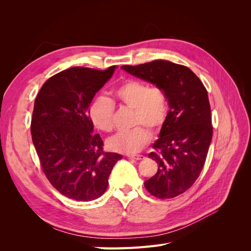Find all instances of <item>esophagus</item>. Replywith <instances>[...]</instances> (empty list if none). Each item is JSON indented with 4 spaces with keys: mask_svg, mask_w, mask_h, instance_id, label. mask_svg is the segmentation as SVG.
Masks as SVG:
<instances>
[{
    "mask_svg": "<svg viewBox=\"0 0 251 251\" xmlns=\"http://www.w3.org/2000/svg\"><path fill=\"white\" fill-rule=\"evenodd\" d=\"M127 157L131 159H135V160H142V159H144L143 155H127Z\"/></svg>",
    "mask_w": 251,
    "mask_h": 251,
    "instance_id": "1",
    "label": "esophagus"
}]
</instances>
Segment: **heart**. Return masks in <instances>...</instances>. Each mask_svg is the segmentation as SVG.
Wrapping results in <instances>:
<instances>
[{"mask_svg": "<svg viewBox=\"0 0 251 251\" xmlns=\"http://www.w3.org/2000/svg\"><path fill=\"white\" fill-rule=\"evenodd\" d=\"M114 98L120 104L133 109L132 126L108 140V147L118 153L133 154L141 151L151 140V131L160 130L169 113L168 97L158 86H149L140 79H126L114 90ZM115 105L107 97H97L91 103L89 115L98 130L111 132L114 128ZM148 128L147 129L146 127Z\"/></svg>", "mask_w": 251, "mask_h": 251, "instance_id": "obj_1", "label": "heart"}]
</instances>
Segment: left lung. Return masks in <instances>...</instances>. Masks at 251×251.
I'll use <instances>...</instances> for the list:
<instances>
[{"mask_svg":"<svg viewBox=\"0 0 251 251\" xmlns=\"http://www.w3.org/2000/svg\"><path fill=\"white\" fill-rule=\"evenodd\" d=\"M121 69L164 90L170 111L149 158L158 164L153 177L144 182L159 199L186 192L198 179L212 138L210 104L206 88L189 68L157 59Z\"/></svg>","mask_w":251,"mask_h":251,"instance_id":"obj_1","label":"left lung"}]
</instances>
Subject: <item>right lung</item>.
Here are the masks:
<instances>
[{"label":"right lung","instance_id":"right-lung-1","mask_svg":"<svg viewBox=\"0 0 251 251\" xmlns=\"http://www.w3.org/2000/svg\"><path fill=\"white\" fill-rule=\"evenodd\" d=\"M114 70L70 68L47 79L35 98L30 130L42 170L57 192L75 201L100 198L123 158L103 151L89 115L94 95Z\"/></svg>","mask_w":251,"mask_h":251}]
</instances>
